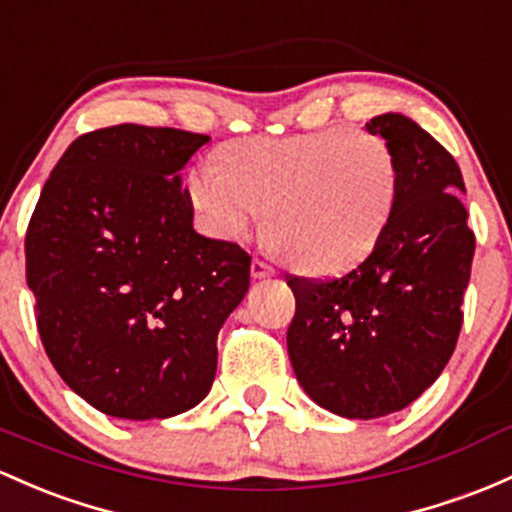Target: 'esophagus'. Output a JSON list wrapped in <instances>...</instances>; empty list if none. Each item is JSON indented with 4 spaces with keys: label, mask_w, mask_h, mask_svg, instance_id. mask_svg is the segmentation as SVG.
<instances>
[{
    "label": "esophagus",
    "mask_w": 512,
    "mask_h": 512,
    "mask_svg": "<svg viewBox=\"0 0 512 512\" xmlns=\"http://www.w3.org/2000/svg\"><path fill=\"white\" fill-rule=\"evenodd\" d=\"M250 272H252V277H255V279L274 277V267L267 265V262H262V260H252Z\"/></svg>",
    "instance_id": "1"
}]
</instances>
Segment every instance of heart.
<instances>
[{"label":"heart","mask_w":512,"mask_h":512,"mask_svg":"<svg viewBox=\"0 0 512 512\" xmlns=\"http://www.w3.org/2000/svg\"><path fill=\"white\" fill-rule=\"evenodd\" d=\"M221 162H201L187 177L204 226L223 240H245L265 216L272 243L316 274L369 255L398 192L391 145L347 126L235 140Z\"/></svg>","instance_id":"obj_1"}]
</instances>
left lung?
<instances>
[{"label": "left lung", "mask_w": 512, "mask_h": 512, "mask_svg": "<svg viewBox=\"0 0 512 512\" xmlns=\"http://www.w3.org/2000/svg\"><path fill=\"white\" fill-rule=\"evenodd\" d=\"M391 145L398 192L367 260L333 279L286 277V333L303 391L342 418H381L435 384L457 347L476 238L454 157L403 114L367 123Z\"/></svg>", "instance_id": "1"}]
</instances>
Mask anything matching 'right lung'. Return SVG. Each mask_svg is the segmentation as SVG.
Masks as SVG:
<instances>
[{
    "label": "right lung",
    "mask_w": 512,
    "mask_h": 512,
    "mask_svg": "<svg viewBox=\"0 0 512 512\" xmlns=\"http://www.w3.org/2000/svg\"><path fill=\"white\" fill-rule=\"evenodd\" d=\"M209 136L136 123L72 140L26 230L46 355L77 396L126 420L172 418L211 391L218 330L250 255L192 226L179 170Z\"/></svg>",
    "instance_id": "obj_1"
}]
</instances>
